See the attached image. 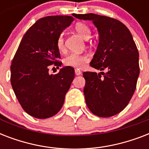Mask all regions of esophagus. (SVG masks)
<instances>
[{
  "mask_svg": "<svg viewBox=\"0 0 149 149\" xmlns=\"http://www.w3.org/2000/svg\"><path fill=\"white\" fill-rule=\"evenodd\" d=\"M82 72L80 71V70H75V74L77 75V76H79V75L81 74Z\"/></svg>",
  "mask_w": 149,
  "mask_h": 149,
  "instance_id": "1",
  "label": "esophagus"
}]
</instances>
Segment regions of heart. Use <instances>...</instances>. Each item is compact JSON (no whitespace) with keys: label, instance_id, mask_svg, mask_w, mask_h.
Returning <instances> with one entry per match:
<instances>
[{"label":"heart","instance_id":"heart-1","mask_svg":"<svg viewBox=\"0 0 149 149\" xmlns=\"http://www.w3.org/2000/svg\"><path fill=\"white\" fill-rule=\"evenodd\" d=\"M75 30L79 34V36L83 37L84 39H88L91 36V31L86 24L83 22H78L75 24ZM56 45L58 49L60 52L65 50V45H64V37L63 34H61L57 38ZM90 58L88 54L86 53H77L73 52L65 58L64 63L66 65L72 66V67L82 69L85 65V63H87Z\"/></svg>","mask_w":149,"mask_h":149}]
</instances>
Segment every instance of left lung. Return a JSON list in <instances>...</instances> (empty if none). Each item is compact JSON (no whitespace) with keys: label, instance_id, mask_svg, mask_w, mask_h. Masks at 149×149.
Returning a JSON list of instances; mask_svg holds the SVG:
<instances>
[{"label":"left lung","instance_id":"8db88e82","mask_svg":"<svg viewBox=\"0 0 149 149\" xmlns=\"http://www.w3.org/2000/svg\"><path fill=\"white\" fill-rule=\"evenodd\" d=\"M73 16L92 21L99 32L90 65L101 72L83 73L86 105L98 117H112L126 107L136 89L140 72L137 46L128 29L118 20L92 13Z\"/></svg>","mask_w":149,"mask_h":149}]
</instances>
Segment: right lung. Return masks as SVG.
I'll use <instances>...</instances> for the list:
<instances>
[{
    "mask_svg": "<svg viewBox=\"0 0 149 149\" xmlns=\"http://www.w3.org/2000/svg\"><path fill=\"white\" fill-rule=\"evenodd\" d=\"M73 20L64 15L40 18L24 34L14 56L10 84L22 108L34 118L45 119L58 113L74 79L71 66L49 73V65H62L56 42Z\"/></svg>",
    "mask_w": 149,
    "mask_h": 149,
    "instance_id": "1",
    "label": "right lung"
}]
</instances>
